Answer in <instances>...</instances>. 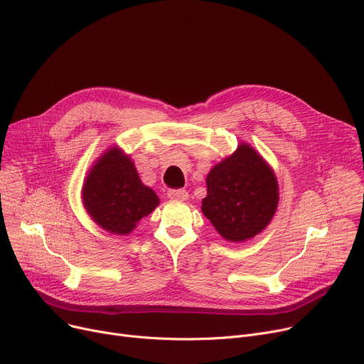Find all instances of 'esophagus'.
Segmentation results:
<instances>
[{
  "mask_svg": "<svg viewBox=\"0 0 364 364\" xmlns=\"http://www.w3.org/2000/svg\"><path fill=\"white\" fill-rule=\"evenodd\" d=\"M168 198L176 200H186L188 198V192L184 188H172L168 190Z\"/></svg>",
  "mask_w": 364,
  "mask_h": 364,
  "instance_id": "34e87169",
  "label": "esophagus"
}]
</instances>
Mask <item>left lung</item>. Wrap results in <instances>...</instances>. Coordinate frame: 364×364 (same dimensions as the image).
I'll use <instances>...</instances> for the list:
<instances>
[{
	"label": "left lung",
	"instance_id": "left-lung-1",
	"mask_svg": "<svg viewBox=\"0 0 364 364\" xmlns=\"http://www.w3.org/2000/svg\"><path fill=\"white\" fill-rule=\"evenodd\" d=\"M279 205V184L273 168L247 143L206 176L202 213L227 242H245L259 235L273 220Z\"/></svg>",
	"mask_w": 364,
	"mask_h": 364
}]
</instances>
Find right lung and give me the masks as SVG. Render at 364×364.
Returning a JSON list of instances; mask_svg holds the SVG:
<instances>
[{"label":"right lung","instance_id":"add662e5","mask_svg":"<svg viewBox=\"0 0 364 364\" xmlns=\"http://www.w3.org/2000/svg\"><path fill=\"white\" fill-rule=\"evenodd\" d=\"M81 196L91 220L118 236L129 235L159 205L158 195L141 183L134 161L118 146L106 149L92 164Z\"/></svg>","mask_w":364,"mask_h":364}]
</instances>
